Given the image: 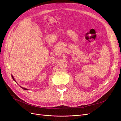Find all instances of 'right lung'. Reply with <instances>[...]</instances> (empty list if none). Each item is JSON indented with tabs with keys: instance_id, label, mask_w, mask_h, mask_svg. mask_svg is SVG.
Listing matches in <instances>:
<instances>
[{
	"instance_id": "add662e5",
	"label": "right lung",
	"mask_w": 121,
	"mask_h": 121,
	"mask_svg": "<svg viewBox=\"0 0 121 121\" xmlns=\"http://www.w3.org/2000/svg\"><path fill=\"white\" fill-rule=\"evenodd\" d=\"M11 76H12V78H13V80L16 82V83H17V82H16V80H15V78H14L13 77V76H12V75H11ZM22 88H23V90H29V89H27V88H24V87H21V86H20Z\"/></svg>"
}]
</instances>
